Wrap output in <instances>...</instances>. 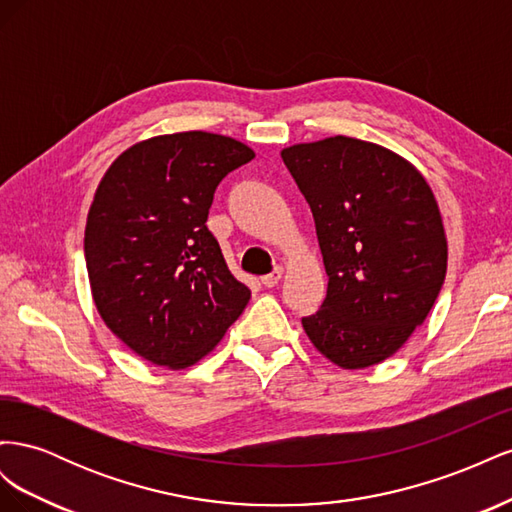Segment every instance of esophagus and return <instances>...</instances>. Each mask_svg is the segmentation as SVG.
Returning <instances> with one entry per match:
<instances>
[{
  "instance_id": "34e87169",
  "label": "esophagus",
  "mask_w": 512,
  "mask_h": 512,
  "mask_svg": "<svg viewBox=\"0 0 512 512\" xmlns=\"http://www.w3.org/2000/svg\"><path fill=\"white\" fill-rule=\"evenodd\" d=\"M282 275H284V267H275L269 275H265V277H262V284H265L267 288H273V286H277V284H280V280H282Z\"/></svg>"
}]
</instances>
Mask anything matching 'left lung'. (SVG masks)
I'll list each match as a JSON object with an SVG mask.
<instances>
[{
  "label": "left lung",
  "mask_w": 512,
  "mask_h": 512,
  "mask_svg": "<svg viewBox=\"0 0 512 512\" xmlns=\"http://www.w3.org/2000/svg\"><path fill=\"white\" fill-rule=\"evenodd\" d=\"M314 213L327 299L303 318L314 348L342 369L378 365L423 324L446 277L438 200L412 162L378 143L329 136L282 149Z\"/></svg>",
  "instance_id": "obj_1"
}]
</instances>
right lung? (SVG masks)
I'll return each mask as SVG.
<instances>
[{"label":"right lung","mask_w":512,"mask_h":512,"mask_svg":"<svg viewBox=\"0 0 512 512\" xmlns=\"http://www.w3.org/2000/svg\"><path fill=\"white\" fill-rule=\"evenodd\" d=\"M256 153L203 130L151 136L108 166L87 213L96 309L132 352L166 369L205 359L250 301L207 228L218 183Z\"/></svg>","instance_id":"1"}]
</instances>
